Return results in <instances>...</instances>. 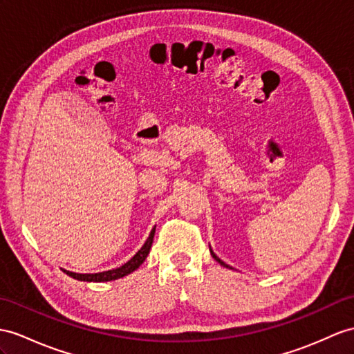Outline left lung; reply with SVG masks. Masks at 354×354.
Wrapping results in <instances>:
<instances>
[{"mask_svg":"<svg viewBox=\"0 0 354 354\" xmlns=\"http://www.w3.org/2000/svg\"><path fill=\"white\" fill-rule=\"evenodd\" d=\"M210 254L213 255V258H214V260H216V261H218V263H219L221 266H223V267H227V269H232V267H230L228 264H225V263H223V261L221 260V258H219V257H216V254H214V252L212 251V249H210Z\"/></svg>","mask_w":354,"mask_h":354,"instance_id":"left-lung-1","label":"left lung"}]
</instances>
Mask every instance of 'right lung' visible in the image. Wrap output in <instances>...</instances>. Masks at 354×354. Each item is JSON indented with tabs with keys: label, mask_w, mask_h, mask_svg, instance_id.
<instances>
[{
	"label": "right lung",
	"mask_w": 354,
	"mask_h": 354,
	"mask_svg": "<svg viewBox=\"0 0 354 354\" xmlns=\"http://www.w3.org/2000/svg\"><path fill=\"white\" fill-rule=\"evenodd\" d=\"M154 231H156V227L151 230L149 239L145 240V243L142 245L140 251H138L127 263L117 267V269L106 270V272H99V273H75V272H68V270H64V269H63V272L66 274H68V277H72L73 279L87 281V282H106V281H114V279L123 278V277H126V274L136 270L138 267H140L145 261V258H147V255L150 252L151 243H153Z\"/></svg>",
	"instance_id": "1"
}]
</instances>
